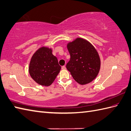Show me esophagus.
<instances>
[{"label":"esophagus","mask_w":131,"mask_h":131,"mask_svg":"<svg viewBox=\"0 0 131 131\" xmlns=\"http://www.w3.org/2000/svg\"><path fill=\"white\" fill-rule=\"evenodd\" d=\"M62 69H66V66H62Z\"/></svg>","instance_id":"1"}]
</instances>
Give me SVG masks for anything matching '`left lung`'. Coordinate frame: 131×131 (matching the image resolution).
I'll return each mask as SVG.
<instances>
[{"mask_svg":"<svg viewBox=\"0 0 131 131\" xmlns=\"http://www.w3.org/2000/svg\"><path fill=\"white\" fill-rule=\"evenodd\" d=\"M70 60L66 65L74 80L80 85L91 82L100 69V59L91 43L82 38L75 39L67 44Z\"/></svg>","mask_w":131,"mask_h":131,"instance_id":"obj_1","label":"left lung"}]
</instances>
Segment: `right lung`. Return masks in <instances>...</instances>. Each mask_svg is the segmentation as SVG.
<instances>
[{
    "label": "right lung",
    "mask_w": 131,
    "mask_h": 131,
    "mask_svg": "<svg viewBox=\"0 0 131 131\" xmlns=\"http://www.w3.org/2000/svg\"><path fill=\"white\" fill-rule=\"evenodd\" d=\"M60 69L57 57L52 54L51 49L43 46L32 57L28 71L36 83L49 86L54 82Z\"/></svg>",
    "instance_id": "obj_1"
}]
</instances>
